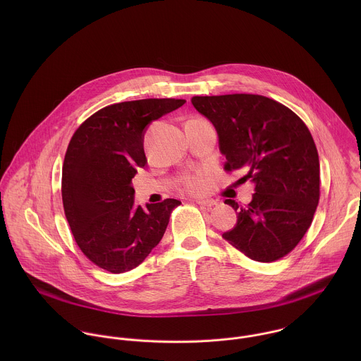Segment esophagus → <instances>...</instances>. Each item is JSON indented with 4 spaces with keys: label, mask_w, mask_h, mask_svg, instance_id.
I'll use <instances>...</instances> for the list:
<instances>
[{
    "label": "esophagus",
    "mask_w": 361,
    "mask_h": 361,
    "mask_svg": "<svg viewBox=\"0 0 361 361\" xmlns=\"http://www.w3.org/2000/svg\"><path fill=\"white\" fill-rule=\"evenodd\" d=\"M196 203H197L199 206L204 207H212L216 204L214 200H203V199H197V200H196Z\"/></svg>",
    "instance_id": "esophagus-1"
}]
</instances>
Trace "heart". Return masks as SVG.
<instances>
[{"label":"heart","instance_id":"1","mask_svg":"<svg viewBox=\"0 0 361 361\" xmlns=\"http://www.w3.org/2000/svg\"><path fill=\"white\" fill-rule=\"evenodd\" d=\"M206 178L202 173H193L185 178L183 188L190 193H202L206 189Z\"/></svg>","mask_w":361,"mask_h":361}]
</instances>
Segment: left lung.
<instances>
[{
	"instance_id": "obj_1",
	"label": "left lung",
	"mask_w": 361,
	"mask_h": 361,
	"mask_svg": "<svg viewBox=\"0 0 361 361\" xmlns=\"http://www.w3.org/2000/svg\"><path fill=\"white\" fill-rule=\"evenodd\" d=\"M214 125L226 171L242 169L255 195L222 238L246 256L271 262L286 256L311 225L319 199V159L305 122L288 106L257 94L193 97Z\"/></svg>"
}]
</instances>
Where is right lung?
Returning a JSON list of instances; mask_svg holds the SVG:
<instances>
[{"instance_id": "add662e5", "label": "right lung", "mask_w": 361, "mask_h": 361, "mask_svg": "<svg viewBox=\"0 0 361 361\" xmlns=\"http://www.w3.org/2000/svg\"><path fill=\"white\" fill-rule=\"evenodd\" d=\"M186 103L146 99L112 104L86 119L71 139L62 166V202L73 238L100 268H136L161 242L179 200L135 206L132 179L147 164V128Z\"/></svg>"}]
</instances>
